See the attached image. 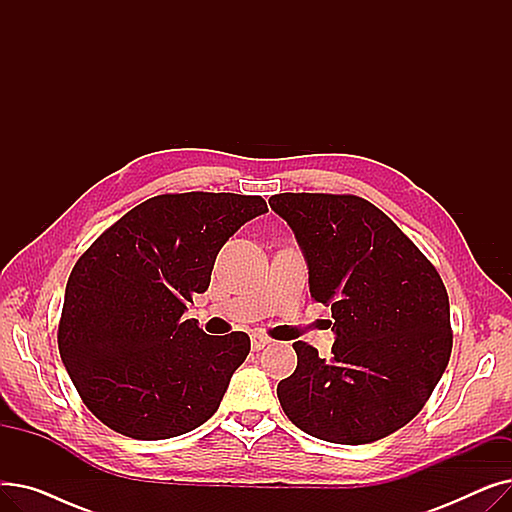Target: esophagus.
<instances>
[{"label":"esophagus","instance_id":"34e87169","mask_svg":"<svg viewBox=\"0 0 512 512\" xmlns=\"http://www.w3.org/2000/svg\"><path fill=\"white\" fill-rule=\"evenodd\" d=\"M272 342V338H267V336H263V334H253L251 336V348L255 353H259V351H263V348Z\"/></svg>","mask_w":512,"mask_h":512}]
</instances>
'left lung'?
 <instances>
[{"label":"left lung","mask_w":512,"mask_h":512,"mask_svg":"<svg viewBox=\"0 0 512 512\" xmlns=\"http://www.w3.org/2000/svg\"><path fill=\"white\" fill-rule=\"evenodd\" d=\"M309 267V292L332 307V357L294 342L297 369L278 384L286 417L334 444H369L407 425L452 351L450 305L436 267L384 211L355 195L282 193Z\"/></svg>","instance_id":"8db88e82"}]
</instances>
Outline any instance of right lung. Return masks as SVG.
<instances>
[{"label":"right lung","mask_w":512,"mask_h":512,"mask_svg":"<svg viewBox=\"0 0 512 512\" xmlns=\"http://www.w3.org/2000/svg\"><path fill=\"white\" fill-rule=\"evenodd\" d=\"M265 211L267 203L249 195H159L80 255L58 346L101 423L134 440H166L218 411L251 340L245 332L209 336L182 315L193 294L207 290L226 240Z\"/></svg>","instance_id":"right-lung-1"}]
</instances>
